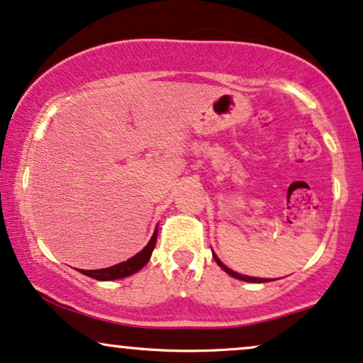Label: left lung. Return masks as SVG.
Segmentation results:
<instances>
[{
    "label": "left lung",
    "instance_id": "8db88e82",
    "mask_svg": "<svg viewBox=\"0 0 363 363\" xmlns=\"http://www.w3.org/2000/svg\"><path fill=\"white\" fill-rule=\"evenodd\" d=\"M213 256H214V259H216V263H218L219 266H221V268L224 269V272H226L228 274H231L233 278H236V279H242V281H250V283H266V281H269V279H266V278H253V277H246V274H240V273H236V272H233V269H229L226 264L223 263L221 259L218 258V256H216L214 253H213Z\"/></svg>",
    "mask_w": 363,
    "mask_h": 363
}]
</instances>
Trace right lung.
Here are the masks:
<instances>
[{
    "label": "right lung",
    "mask_w": 363,
    "mask_h": 363,
    "mask_svg": "<svg viewBox=\"0 0 363 363\" xmlns=\"http://www.w3.org/2000/svg\"><path fill=\"white\" fill-rule=\"evenodd\" d=\"M155 240H157V228H155L152 238L147 242V246L137 253L135 256H132L130 259L123 261V263H118L116 266H110V268H104V269H80V273L86 274V277L99 279V281H112V279H121L125 277H130L139 272L140 268H144L147 264V261L152 256V251L155 247Z\"/></svg>",
    "instance_id": "right-lung-1"
}]
</instances>
